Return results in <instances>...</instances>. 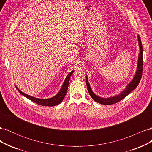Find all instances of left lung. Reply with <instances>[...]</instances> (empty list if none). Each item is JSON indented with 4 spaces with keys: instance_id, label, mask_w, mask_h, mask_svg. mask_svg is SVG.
<instances>
[{
    "instance_id": "obj_1",
    "label": "left lung",
    "mask_w": 152,
    "mask_h": 152,
    "mask_svg": "<svg viewBox=\"0 0 152 152\" xmlns=\"http://www.w3.org/2000/svg\"><path fill=\"white\" fill-rule=\"evenodd\" d=\"M137 38H138V43H139V47H140V54L138 56V62H137V70L136 74L133 78L132 80L126 88L124 89L122 93L118 94L116 96H113L111 98H100L99 96H96L93 92L92 91L89 83L88 82V79H87V76L86 75V85L87 87V90H88L89 93L91 96V97L93 98L95 102H98L99 103H101L104 105H110L114 103H116L118 102H120L122 99H124L125 97L131 93L132 90H134L135 88H136L137 86H138L140 80L141 79L142 76V66H143V60H142V46L141 44V41L140 39V37L139 35H137Z\"/></svg>"
}]
</instances>
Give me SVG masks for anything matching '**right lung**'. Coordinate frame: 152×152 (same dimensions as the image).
Returning a JSON list of instances; mask_svg holds the SVG:
<instances>
[{"label":"right lung","mask_w":152,"mask_h":152,"mask_svg":"<svg viewBox=\"0 0 152 152\" xmlns=\"http://www.w3.org/2000/svg\"><path fill=\"white\" fill-rule=\"evenodd\" d=\"M73 72L74 71H72L68 73V75L66 76L65 81H64V82H63V84L61 87L60 91H59V93L56 96H54V97L49 98V99H39V98L32 97V96H31L30 95H28L24 93H23V92L18 89L16 86V87L17 90L20 92V94H21L23 96H24L25 97H26V98H28L30 100L32 101V102L36 103L37 104L42 105V106L53 107V106L57 105V104L60 103L63 100L64 98H65V95L66 94V92H67L68 87V84H69V81H70V77L72 75Z\"/></svg>","instance_id":"obj_1"}]
</instances>
